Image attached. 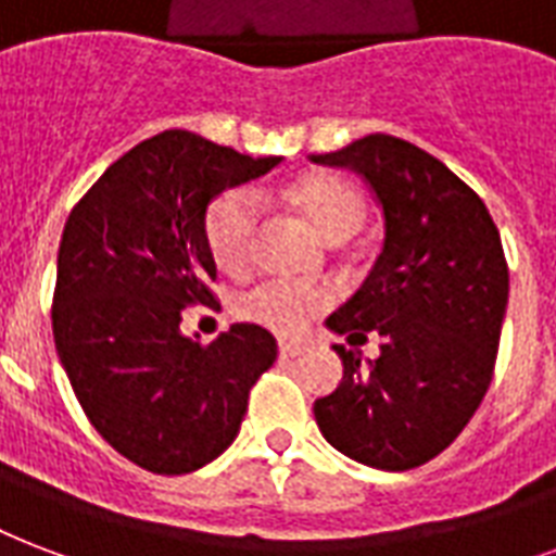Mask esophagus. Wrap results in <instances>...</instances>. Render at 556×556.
<instances>
[{
    "instance_id": "obj_1",
    "label": "esophagus",
    "mask_w": 556,
    "mask_h": 556,
    "mask_svg": "<svg viewBox=\"0 0 556 556\" xmlns=\"http://www.w3.org/2000/svg\"><path fill=\"white\" fill-rule=\"evenodd\" d=\"M303 350H306V346L296 344V341H282V344H279V358L291 362V358H296V355H303Z\"/></svg>"
}]
</instances>
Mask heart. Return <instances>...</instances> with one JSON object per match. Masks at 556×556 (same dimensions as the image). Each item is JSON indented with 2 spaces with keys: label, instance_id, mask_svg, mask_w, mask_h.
Here are the masks:
<instances>
[{
  "label": "heart",
  "instance_id": "1",
  "mask_svg": "<svg viewBox=\"0 0 556 556\" xmlns=\"http://www.w3.org/2000/svg\"><path fill=\"white\" fill-rule=\"evenodd\" d=\"M291 203L326 241L346 239L362 224L364 201L353 186L338 177H308L291 189ZM256 224V194L230 189L218 194L203 218V236L212 262L227 274L248 265L250 236ZM332 306V288L303 279H262L241 291L232 312L277 334H300L320 312Z\"/></svg>",
  "mask_w": 556,
  "mask_h": 556
}]
</instances>
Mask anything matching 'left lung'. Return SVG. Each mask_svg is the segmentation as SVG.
<instances>
[{"instance_id":"8db88e82","label":"left lung","mask_w":556,"mask_h":556,"mask_svg":"<svg viewBox=\"0 0 556 556\" xmlns=\"http://www.w3.org/2000/svg\"><path fill=\"white\" fill-rule=\"evenodd\" d=\"M308 160L362 175L384 215L376 265L326 317L346 341L379 334V358L332 346L344 379L315 402L317 429L358 464L405 472L464 431L493 381L510 291L502 236L484 201L405 139L370 134Z\"/></svg>"}]
</instances>
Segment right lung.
<instances>
[{
	"mask_svg": "<svg viewBox=\"0 0 556 556\" xmlns=\"http://www.w3.org/2000/svg\"><path fill=\"white\" fill-rule=\"evenodd\" d=\"M282 156H248L163 130L118 156L70 212L58 250L52 332L80 408L118 455L156 476L194 472L230 446L277 341L232 324L212 344L180 332L212 303L203 218Z\"/></svg>",
	"mask_w": 556,
	"mask_h": 556,
	"instance_id": "1",
	"label": "right lung"
}]
</instances>
